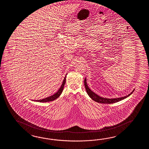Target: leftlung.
<instances>
[{
    "label": "left lung",
    "instance_id": "1",
    "mask_svg": "<svg viewBox=\"0 0 149 149\" xmlns=\"http://www.w3.org/2000/svg\"><path fill=\"white\" fill-rule=\"evenodd\" d=\"M84 85H85L86 90V92L87 93L88 95H89V96L91 98H92L93 101L100 103H104V104H111V103H116L120 101L121 100H124L125 98H127L128 96H130V95H131L133 93V92L134 91V89L129 95H127V96H125L124 97H119V98H104V97H101V96H98V95H97L96 94H95V93H94L89 89L88 86L87 85V84L86 78H85V80H84Z\"/></svg>",
    "mask_w": 149,
    "mask_h": 149
}]
</instances>
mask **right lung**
Masks as SVG:
<instances>
[{"label":"right lung","instance_id":"add662e5","mask_svg":"<svg viewBox=\"0 0 149 149\" xmlns=\"http://www.w3.org/2000/svg\"><path fill=\"white\" fill-rule=\"evenodd\" d=\"M65 81H66V76H65V77L64 78L63 81L62 82V84L60 88L55 94H54V95L48 97L47 98H44V99H42V100H35L34 101L38 102H44H44H47L54 101L55 99L58 98L60 96L63 90L64 86V85L65 84Z\"/></svg>","mask_w":149,"mask_h":149}]
</instances>
